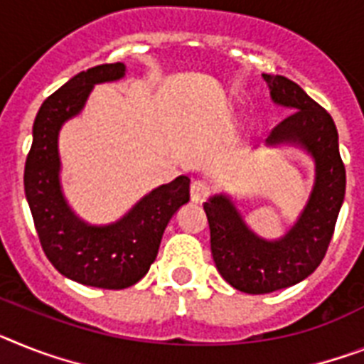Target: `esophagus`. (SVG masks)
<instances>
[{"instance_id":"34e87169","label":"esophagus","mask_w":364,"mask_h":364,"mask_svg":"<svg viewBox=\"0 0 364 364\" xmlns=\"http://www.w3.org/2000/svg\"><path fill=\"white\" fill-rule=\"evenodd\" d=\"M210 185L207 181H201V179H198V181L192 183L191 187V200L194 201V203H203V201L209 198L210 194Z\"/></svg>"}]
</instances>
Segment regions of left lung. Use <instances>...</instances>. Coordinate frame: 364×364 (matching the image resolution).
I'll return each mask as SVG.
<instances>
[{
  "mask_svg": "<svg viewBox=\"0 0 364 364\" xmlns=\"http://www.w3.org/2000/svg\"><path fill=\"white\" fill-rule=\"evenodd\" d=\"M272 102L291 114L272 129L267 146L289 144L314 161V185L296 224L274 240L253 233L233 200L215 194L203 203L210 229V253L220 276L248 294H268L311 276L328 252L346 191V170L338 154V133L326 109L300 85L262 73Z\"/></svg>",
  "mask_w": 364,
  "mask_h": 364,
  "instance_id": "1",
  "label": "left lung"
}]
</instances>
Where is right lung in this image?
<instances>
[{
  "label": "right lung",
  "instance_id": "add662e5",
  "mask_svg": "<svg viewBox=\"0 0 364 364\" xmlns=\"http://www.w3.org/2000/svg\"><path fill=\"white\" fill-rule=\"evenodd\" d=\"M125 75V64H102L73 75L51 94L33 124L23 187L46 257L68 279L120 291L148 274L168 222L191 198V179L176 177L140 198L122 218L94 225L68 205L60 185L59 133L64 122L83 111L94 85Z\"/></svg>",
  "mask_w": 364,
  "mask_h": 364
}]
</instances>
